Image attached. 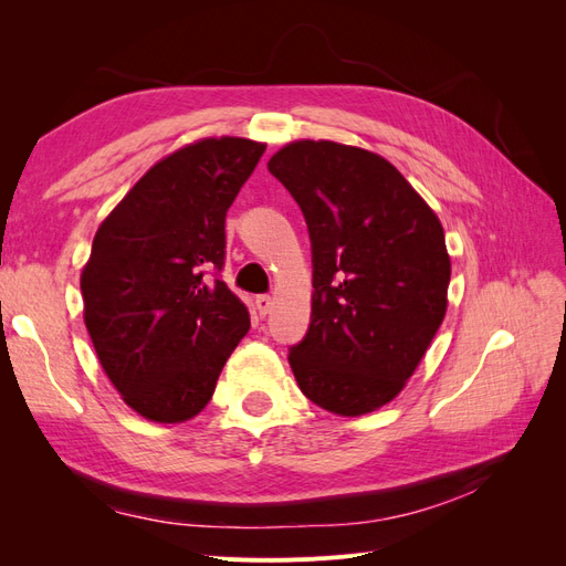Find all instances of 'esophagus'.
Listing matches in <instances>:
<instances>
[{
    "instance_id": "esophagus-1",
    "label": "esophagus",
    "mask_w": 566,
    "mask_h": 566,
    "mask_svg": "<svg viewBox=\"0 0 566 566\" xmlns=\"http://www.w3.org/2000/svg\"><path fill=\"white\" fill-rule=\"evenodd\" d=\"M254 310L260 312V316H266L273 310V297L271 295H260L254 300Z\"/></svg>"
}]
</instances>
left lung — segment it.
I'll return each mask as SVG.
<instances>
[{"label": "left lung", "instance_id": "8db88e82", "mask_svg": "<svg viewBox=\"0 0 566 566\" xmlns=\"http://www.w3.org/2000/svg\"><path fill=\"white\" fill-rule=\"evenodd\" d=\"M269 172L297 200L312 238V323L290 368L316 406L373 413L399 397L447 316L441 221L397 167L358 146L290 142Z\"/></svg>", "mask_w": 566, "mask_h": 566}]
</instances>
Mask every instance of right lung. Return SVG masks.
I'll list each match as a JSON object with an SVG mask.
<instances>
[{
  "label": "right lung",
  "instance_id": "right-lung-1",
  "mask_svg": "<svg viewBox=\"0 0 566 566\" xmlns=\"http://www.w3.org/2000/svg\"><path fill=\"white\" fill-rule=\"evenodd\" d=\"M266 144L208 136L169 153L101 221L80 287L98 364L142 418L175 424L210 403L250 331L248 306L202 271L224 264L227 210Z\"/></svg>",
  "mask_w": 566,
  "mask_h": 566
}]
</instances>
